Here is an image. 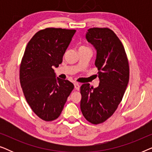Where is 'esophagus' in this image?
<instances>
[{
  "instance_id": "obj_1",
  "label": "esophagus",
  "mask_w": 152,
  "mask_h": 152,
  "mask_svg": "<svg viewBox=\"0 0 152 152\" xmlns=\"http://www.w3.org/2000/svg\"><path fill=\"white\" fill-rule=\"evenodd\" d=\"M74 86H75V88L76 90H80V84H79V83L75 82L74 83Z\"/></svg>"
}]
</instances>
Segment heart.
<instances>
[{"mask_svg":"<svg viewBox=\"0 0 152 152\" xmlns=\"http://www.w3.org/2000/svg\"><path fill=\"white\" fill-rule=\"evenodd\" d=\"M81 48H86V47H84V46H82V47H81Z\"/></svg>","mask_w":152,"mask_h":152,"instance_id":"b5f03b06","label":"heart"}]
</instances>
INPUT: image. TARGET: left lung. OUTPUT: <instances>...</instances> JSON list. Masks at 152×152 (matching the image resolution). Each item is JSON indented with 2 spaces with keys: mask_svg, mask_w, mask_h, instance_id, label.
<instances>
[{
  "mask_svg": "<svg viewBox=\"0 0 152 152\" xmlns=\"http://www.w3.org/2000/svg\"><path fill=\"white\" fill-rule=\"evenodd\" d=\"M86 39L96 50L95 65L99 80L96 88L89 84L80 88L81 111L91 123H102L113 115L122 101L129 79V67L124 46L109 28L88 30Z\"/></svg>",
  "mask_w": 152,
  "mask_h": 152,
  "instance_id": "8db88e82",
  "label": "left lung"
}]
</instances>
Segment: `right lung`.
<instances>
[{"label":"right lung","mask_w":152,"mask_h":152,"mask_svg":"<svg viewBox=\"0 0 152 152\" xmlns=\"http://www.w3.org/2000/svg\"><path fill=\"white\" fill-rule=\"evenodd\" d=\"M75 30L49 28L35 34L27 45L20 66V82L27 102L45 121L57 119L74 85L56 77L53 67L63 60Z\"/></svg>","instance_id":"1"}]
</instances>
